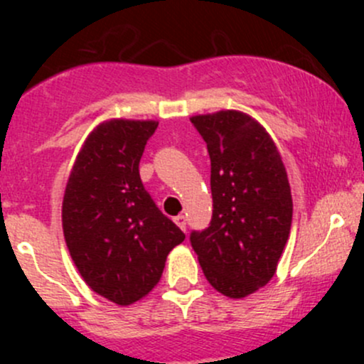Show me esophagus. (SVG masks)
<instances>
[{
    "instance_id": "esophagus-1",
    "label": "esophagus",
    "mask_w": 364,
    "mask_h": 364,
    "mask_svg": "<svg viewBox=\"0 0 364 364\" xmlns=\"http://www.w3.org/2000/svg\"><path fill=\"white\" fill-rule=\"evenodd\" d=\"M174 222H176V225L179 227V229L186 230V216L185 215H178L174 218Z\"/></svg>"
}]
</instances>
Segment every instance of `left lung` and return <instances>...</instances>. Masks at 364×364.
Listing matches in <instances>:
<instances>
[{
	"instance_id": "8db88e82",
	"label": "left lung",
	"mask_w": 364,
	"mask_h": 364,
	"mask_svg": "<svg viewBox=\"0 0 364 364\" xmlns=\"http://www.w3.org/2000/svg\"><path fill=\"white\" fill-rule=\"evenodd\" d=\"M211 159L213 218L190 243L209 284L241 299L273 278L291 234L287 171L266 128L241 111L192 116Z\"/></svg>"
}]
</instances>
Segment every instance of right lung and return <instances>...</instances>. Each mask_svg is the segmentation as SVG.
Listing matches in <instances>:
<instances>
[{
  "mask_svg": "<svg viewBox=\"0 0 364 364\" xmlns=\"http://www.w3.org/2000/svg\"><path fill=\"white\" fill-rule=\"evenodd\" d=\"M159 121L109 119L84 141L65 188L61 220L82 280L119 306L155 289L185 234L153 203L139 174Z\"/></svg>",
  "mask_w": 364,
  "mask_h": 364,
  "instance_id": "add662e5",
  "label": "right lung"
}]
</instances>
